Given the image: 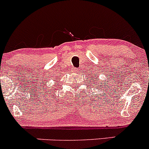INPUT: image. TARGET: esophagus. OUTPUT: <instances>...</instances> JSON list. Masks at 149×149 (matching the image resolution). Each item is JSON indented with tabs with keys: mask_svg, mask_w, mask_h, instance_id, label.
Returning <instances> with one entry per match:
<instances>
[{
	"mask_svg": "<svg viewBox=\"0 0 149 149\" xmlns=\"http://www.w3.org/2000/svg\"><path fill=\"white\" fill-rule=\"evenodd\" d=\"M79 71V68H73L71 69V72H73V73H77V72Z\"/></svg>",
	"mask_w": 149,
	"mask_h": 149,
	"instance_id": "obj_1",
	"label": "esophagus"
}]
</instances>
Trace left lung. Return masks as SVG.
Instances as JSON below:
<instances>
[{
  "instance_id": "8db88e82",
  "label": "left lung",
  "mask_w": 149,
  "mask_h": 149,
  "mask_svg": "<svg viewBox=\"0 0 149 149\" xmlns=\"http://www.w3.org/2000/svg\"><path fill=\"white\" fill-rule=\"evenodd\" d=\"M93 81H94V84H97V83H98V82H97V81H96V80H94V79H93Z\"/></svg>"
}]
</instances>
